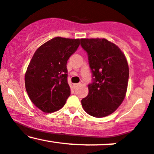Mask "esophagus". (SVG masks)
Returning <instances> with one entry per match:
<instances>
[{
  "label": "esophagus",
  "mask_w": 154,
  "mask_h": 154,
  "mask_svg": "<svg viewBox=\"0 0 154 154\" xmlns=\"http://www.w3.org/2000/svg\"><path fill=\"white\" fill-rule=\"evenodd\" d=\"M79 85V84H78V83H76V84H74V85H73L74 88H77V86H78V85Z\"/></svg>",
  "instance_id": "1"
}]
</instances>
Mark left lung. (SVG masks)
<instances>
[{"mask_svg": "<svg viewBox=\"0 0 154 154\" xmlns=\"http://www.w3.org/2000/svg\"><path fill=\"white\" fill-rule=\"evenodd\" d=\"M81 46L87 52L93 82L81 100L89 115L100 118L110 115L121 105L128 89L129 66L123 52L105 38H82Z\"/></svg>", "mask_w": 154, "mask_h": 154, "instance_id": "obj_1", "label": "left lung"}]
</instances>
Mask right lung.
<instances>
[{
    "mask_svg": "<svg viewBox=\"0 0 154 154\" xmlns=\"http://www.w3.org/2000/svg\"><path fill=\"white\" fill-rule=\"evenodd\" d=\"M79 41L56 37L39 47L33 55L25 73V88L31 101L43 112L59 110L70 95L66 63Z\"/></svg>",
    "mask_w": 154,
    "mask_h": 154,
    "instance_id": "1",
    "label": "right lung"
}]
</instances>
